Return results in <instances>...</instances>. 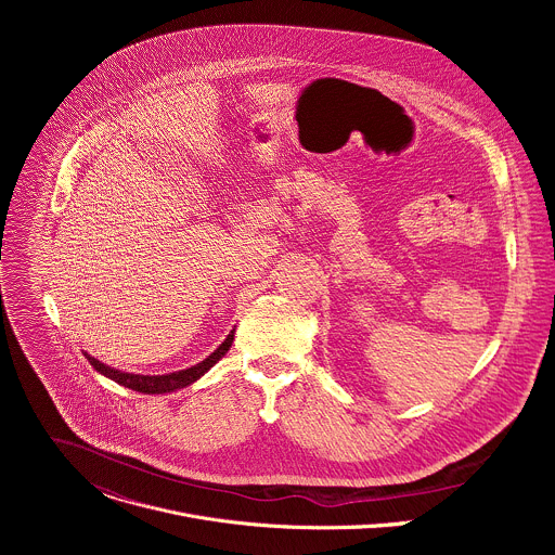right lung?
Instances as JSON below:
<instances>
[{"label":"right lung","mask_w":555,"mask_h":555,"mask_svg":"<svg viewBox=\"0 0 555 555\" xmlns=\"http://www.w3.org/2000/svg\"><path fill=\"white\" fill-rule=\"evenodd\" d=\"M232 340H234V330L225 336V340H223L206 360L197 362V364L191 366V369L176 371V373H167V375H135V373H125V371H118V369H114V366L103 364L101 360H96V358H92V356H88V353H86V356H88L90 364H92L101 375H105V377L118 382L120 386H127V388H131V390L146 392V395H160V392H173V390H178V388H184V386L197 382L206 371H210V366H215V364L228 353Z\"/></svg>","instance_id":"right-lung-1"}]
</instances>
